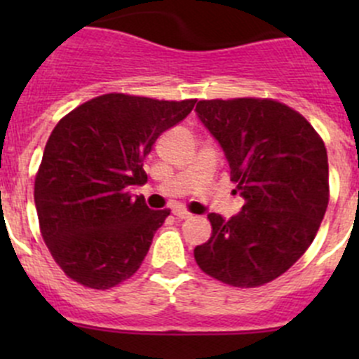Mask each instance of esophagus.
Segmentation results:
<instances>
[{"instance_id":"34e87169","label":"esophagus","mask_w":359,"mask_h":359,"mask_svg":"<svg viewBox=\"0 0 359 359\" xmlns=\"http://www.w3.org/2000/svg\"><path fill=\"white\" fill-rule=\"evenodd\" d=\"M172 212H173V215L177 217V219H182V220L191 219V217H193L189 212H186V210H184V208H179V206H175V208H173Z\"/></svg>"}]
</instances>
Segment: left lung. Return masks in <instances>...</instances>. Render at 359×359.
Wrapping results in <instances>:
<instances>
[{"label":"left lung","mask_w":359,"mask_h":359,"mask_svg":"<svg viewBox=\"0 0 359 359\" xmlns=\"http://www.w3.org/2000/svg\"><path fill=\"white\" fill-rule=\"evenodd\" d=\"M196 114L224 151L241 212L208 213L198 266L231 287H260L304 255L328 206V158L304 116L276 100H200Z\"/></svg>","instance_id":"left-lung-1"}]
</instances>
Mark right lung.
Listing matches in <instances>:
<instances>
[{"label":"right lung","instance_id":"right-lung-1","mask_svg":"<svg viewBox=\"0 0 359 359\" xmlns=\"http://www.w3.org/2000/svg\"><path fill=\"white\" fill-rule=\"evenodd\" d=\"M194 104L106 93L57 123L34 203L43 240L71 280L106 290L139 269L170 210H151L130 189L147 182L151 147Z\"/></svg>","mask_w":359,"mask_h":359}]
</instances>
